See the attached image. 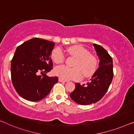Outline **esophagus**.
<instances>
[{"instance_id": "34e87169", "label": "esophagus", "mask_w": 134, "mask_h": 134, "mask_svg": "<svg viewBox=\"0 0 134 134\" xmlns=\"http://www.w3.org/2000/svg\"><path fill=\"white\" fill-rule=\"evenodd\" d=\"M59 82H61V83H65V82H66V81H65V80H63L62 79H61L59 78Z\"/></svg>"}]
</instances>
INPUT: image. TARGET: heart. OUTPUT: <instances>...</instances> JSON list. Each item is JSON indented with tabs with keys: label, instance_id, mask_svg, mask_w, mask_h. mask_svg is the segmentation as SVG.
Listing matches in <instances>:
<instances>
[{
	"label": "heart",
	"instance_id": "obj_1",
	"mask_svg": "<svg viewBox=\"0 0 134 134\" xmlns=\"http://www.w3.org/2000/svg\"><path fill=\"white\" fill-rule=\"evenodd\" d=\"M69 54L75 57L77 60L73 68L64 65L56 66L54 69L55 75L63 80H77L81 78L88 77L93 75L98 66V59L84 47L79 46H72L67 49ZM51 59L57 64L65 61V55L60 48H56L51 53Z\"/></svg>",
	"mask_w": 134,
	"mask_h": 134
}]
</instances>
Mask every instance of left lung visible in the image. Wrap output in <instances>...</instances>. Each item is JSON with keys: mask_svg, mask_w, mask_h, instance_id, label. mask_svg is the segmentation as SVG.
I'll list each match as a JSON object with an SVG mask.
<instances>
[{"mask_svg": "<svg viewBox=\"0 0 134 134\" xmlns=\"http://www.w3.org/2000/svg\"><path fill=\"white\" fill-rule=\"evenodd\" d=\"M99 59V68L87 84L75 83V88L70 93L74 101L80 105H89L98 102L107 92L113 78V59L102 46L93 44Z\"/></svg>", "mask_w": 134, "mask_h": 134, "instance_id": "obj_1", "label": "left lung"}]
</instances>
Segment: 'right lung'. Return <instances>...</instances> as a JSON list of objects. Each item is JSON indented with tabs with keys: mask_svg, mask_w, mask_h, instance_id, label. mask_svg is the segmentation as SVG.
<instances>
[{
	"mask_svg": "<svg viewBox=\"0 0 134 134\" xmlns=\"http://www.w3.org/2000/svg\"><path fill=\"white\" fill-rule=\"evenodd\" d=\"M54 45L51 41L35 38L16 49L11 60V80L23 98L30 101L42 99L58 81L57 77L46 75L53 69L51 54Z\"/></svg>",
	"mask_w": 134,
	"mask_h": 134,
	"instance_id": "1",
	"label": "right lung"
}]
</instances>
